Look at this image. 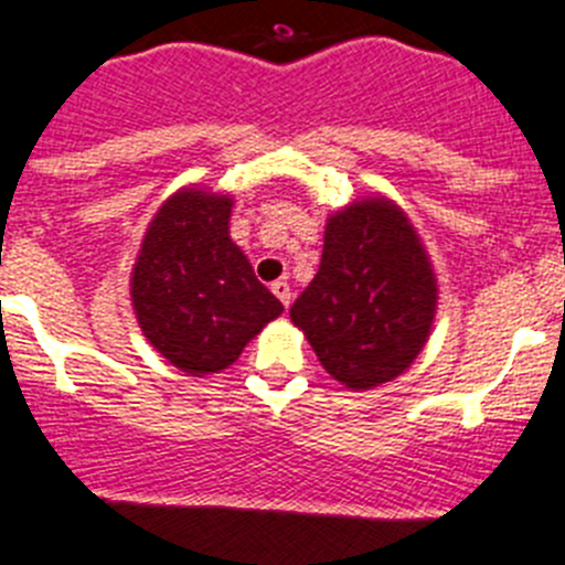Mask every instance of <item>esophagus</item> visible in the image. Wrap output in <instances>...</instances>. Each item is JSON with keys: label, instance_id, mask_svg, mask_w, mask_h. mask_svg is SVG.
I'll use <instances>...</instances> for the list:
<instances>
[{"label": "esophagus", "instance_id": "obj_1", "mask_svg": "<svg viewBox=\"0 0 565 565\" xmlns=\"http://www.w3.org/2000/svg\"><path fill=\"white\" fill-rule=\"evenodd\" d=\"M273 292L278 295V301H281L284 307H289V301H292V289H289V284L284 281V278H281V281L273 284Z\"/></svg>", "mask_w": 565, "mask_h": 565}]
</instances>
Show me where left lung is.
Masks as SVG:
<instances>
[{"label":"left lung","mask_w":565,"mask_h":565,"mask_svg":"<svg viewBox=\"0 0 565 565\" xmlns=\"http://www.w3.org/2000/svg\"><path fill=\"white\" fill-rule=\"evenodd\" d=\"M436 301L434 264L414 222L377 194L329 216L320 267L289 318L340 385L369 391L419 358Z\"/></svg>","instance_id":"8db88e82"}]
</instances>
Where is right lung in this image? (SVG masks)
Listing matches in <instances>:
<instances>
[{
  "label": "right lung",
  "mask_w": 565,
  "mask_h": 565,
  "mask_svg": "<svg viewBox=\"0 0 565 565\" xmlns=\"http://www.w3.org/2000/svg\"><path fill=\"white\" fill-rule=\"evenodd\" d=\"M233 196L188 185L157 207L131 267L146 340L188 377L220 374L284 312L231 238Z\"/></svg>",
  "instance_id": "1"
}]
</instances>
